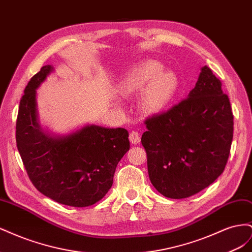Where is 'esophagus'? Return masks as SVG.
Instances as JSON below:
<instances>
[{"mask_svg": "<svg viewBox=\"0 0 252 252\" xmlns=\"http://www.w3.org/2000/svg\"><path fill=\"white\" fill-rule=\"evenodd\" d=\"M129 140H130V142L133 145L139 144L141 142V135L138 131H132L130 132V134H129Z\"/></svg>", "mask_w": 252, "mask_h": 252, "instance_id": "34e87169", "label": "esophagus"}]
</instances>
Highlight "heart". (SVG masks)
<instances>
[{"label": "heart", "mask_w": 252, "mask_h": 252, "mask_svg": "<svg viewBox=\"0 0 252 252\" xmlns=\"http://www.w3.org/2000/svg\"><path fill=\"white\" fill-rule=\"evenodd\" d=\"M163 68L162 63L158 61H143L120 79V94L128 96L141 93L139 106L147 116L164 111L177 94L179 80L172 71L163 70Z\"/></svg>", "instance_id": "heart-1"}]
</instances>
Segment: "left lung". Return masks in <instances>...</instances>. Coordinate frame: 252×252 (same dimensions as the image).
<instances>
[{"mask_svg": "<svg viewBox=\"0 0 252 252\" xmlns=\"http://www.w3.org/2000/svg\"><path fill=\"white\" fill-rule=\"evenodd\" d=\"M142 145L151 184L169 199H185L223 173L233 138V116L220 81L201 68L187 98L145 122Z\"/></svg>", "mask_w": 252, "mask_h": 252, "instance_id": "left-lung-1", "label": "left lung"}]
</instances>
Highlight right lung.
Returning <instances> with one entry per match:
<instances>
[{"label":"right lung","mask_w":252,"mask_h":252,"mask_svg":"<svg viewBox=\"0 0 252 252\" xmlns=\"http://www.w3.org/2000/svg\"><path fill=\"white\" fill-rule=\"evenodd\" d=\"M55 71L43 66L27 84L17 120V146L30 181L60 204L87 207L102 200L113 183L121 158L130 148L124 128L85 125L56 134L39 121L36 89Z\"/></svg>","instance_id":"right-lung-1"}]
</instances>
